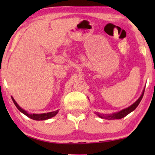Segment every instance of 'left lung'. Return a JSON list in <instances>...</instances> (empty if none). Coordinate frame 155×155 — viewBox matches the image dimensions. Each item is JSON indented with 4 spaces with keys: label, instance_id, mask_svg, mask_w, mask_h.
Segmentation results:
<instances>
[{
    "label": "left lung",
    "instance_id": "obj_1",
    "mask_svg": "<svg viewBox=\"0 0 155 155\" xmlns=\"http://www.w3.org/2000/svg\"><path fill=\"white\" fill-rule=\"evenodd\" d=\"M144 91H145V90L143 91V93L141 94V96L140 97V98H139L135 103H133L132 105L130 106L129 107H128V108L123 109L122 111H120L117 113H115V114H111V115H104V114H100L98 113H96L97 115H98V116L100 117H101V118H105L108 120H115V119L123 118V117L127 116L128 114H129L130 112L134 111V110L137 108V106L139 105V104H140V103L141 102V99L143 98Z\"/></svg>",
    "mask_w": 155,
    "mask_h": 155
}]
</instances>
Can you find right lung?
I'll return each mask as SVG.
<instances>
[{"mask_svg":"<svg viewBox=\"0 0 155 155\" xmlns=\"http://www.w3.org/2000/svg\"><path fill=\"white\" fill-rule=\"evenodd\" d=\"M12 99L13 102H14V104L15 105V107H17L18 109L19 110L20 112H22V114H24L25 115H27V117H30V118L35 120H45L47 119L51 118V117H53L57 113H58V110L55 111H52V112H49V113H46V114H28V113L25 111L24 109H22V108H20L19 107V105L16 103V102L15 101V100L13 98V97H12Z\"/></svg>","mask_w":155,"mask_h":155,"instance_id":"obj_1","label":"right lung"}]
</instances>
